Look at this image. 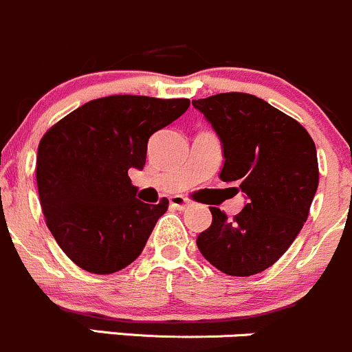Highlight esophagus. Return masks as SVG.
Segmentation results:
<instances>
[{"label":"esophagus","instance_id":"1","mask_svg":"<svg viewBox=\"0 0 352 352\" xmlns=\"http://www.w3.org/2000/svg\"><path fill=\"white\" fill-rule=\"evenodd\" d=\"M169 203H171V206L176 208V210H186V208L190 206V199L179 195L171 196V198H169Z\"/></svg>","mask_w":352,"mask_h":352}]
</instances>
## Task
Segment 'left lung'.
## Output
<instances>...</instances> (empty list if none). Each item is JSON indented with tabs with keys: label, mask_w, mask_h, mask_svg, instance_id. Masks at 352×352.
Instances as JSON below:
<instances>
[{
	"label": "left lung",
	"mask_w": 352,
	"mask_h": 352,
	"mask_svg": "<svg viewBox=\"0 0 352 352\" xmlns=\"http://www.w3.org/2000/svg\"><path fill=\"white\" fill-rule=\"evenodd\" d=\"M192 105L223 144L221 181L248 198L233 220L210 206L213 221L196 245L223 274H260L287 252L307 220L319 184L316 144L296 119L250 94H217Z\"/></svg>",
	"instance_id": "left-lung-1"
}]
</instances>
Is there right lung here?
<instances>
[{
	"label": "right lung",
	"instance_id": "obj_1",
	"mask_svg": "<svg viewBox=\"0 0 352 352\" xmlns=\"http://www.w3.org/2000/svg\"><path fill=\"white\" fill-rule=\"evenodd\" d=\"M188 99L109 96L50 127L36 156V184L48 230L75 265L114 274L141 255L169 201L135 198L127 175L146 164L151 135L183 116Z\"/></svg>",
	"mask_w": 352,
	"mask_h": 352
}]
</instances>
